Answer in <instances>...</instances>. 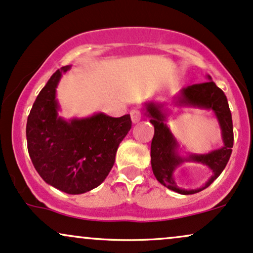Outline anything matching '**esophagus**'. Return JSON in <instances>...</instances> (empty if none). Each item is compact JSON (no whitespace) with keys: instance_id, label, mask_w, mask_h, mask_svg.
<instances>
[{"instance_id":"esophagus-1","label":"esophagus","mask_w":253,"mask_h":253,"mask_svg":"<svg viewBox=\"0 0 253 253\" xmlns=\"http://www.w3.org/2000/svg\"><path fill=\"white\" fill-rule=\"evenodd\" d=\"M130 116H131L132 123H135V124L138 123L142 118L141 112H139V110H137V109H132L131 111H130Z\"/></svg>"}]
</instances>
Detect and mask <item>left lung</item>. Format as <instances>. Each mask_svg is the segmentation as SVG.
Segmentation results:
<instances>
[{"label":"left lung","instance_id":"obj_1","mask_svg":"<svg viewBox=\"0 0 253 253\" xmlns=\"http://www.w3.org/2000/svg\"><path fill=\"white\" fill-rule=\"evenodd\" d=\"M206 78L209 82L187 86L180 90L179 93L174 96L173 104L177 109L209 110L214 114L220 126L224 144L210 153L194 154L183 150L167 124L170 111L166 108V104L155 100L143 104L144 115L150 118V123L155 130L150 148L153 173L161 185L183 195L195 194L207 188L226 167L232 153L233 124L227 98L221 88L212 82L211 76ZM186 162L200 163L212 170V175L205 185L195 190H186L176 185L173 179L174 170Z\"/></svg>","mask_w":253,"mask_h":253}]
</instances>
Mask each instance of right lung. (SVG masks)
Segmentation results:
<instances>
[{
  "label": "right lung",
  "mask_w": 253,
  "mask_h": 253,
  "mask_svg": "<svg viewBox=\"0 0 253 253\" xmlns=\"http://www.w3.org/2000/svg\"><path fill=\"white\" fill-rule=\"evenodd\" d=\"M70 68L56 71L40 91L27 120L26 136L29 156L44 182L67 194H83L106 179L118 145L131 129V118L103 112L71 120L59 116L56 87Z\"/></svg>",
  "instance_id": "1"
}]
</instances>
